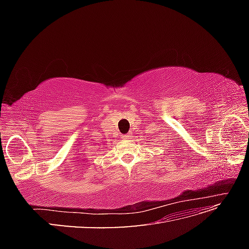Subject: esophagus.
<instances>
[{"label": "esophagus", "mask_w": 249, "mask_h": 249, "mask_svg": "<svg viewBox=\"0 0 249 249\" xmlns=\"http://www.w3.org/2000/svg\"><path fill=\"white\" fill-rule=\"evenodd\" d=\"M131 137H132V133H129V134L124 135L123 139H124V140H127V139H131Z\"/></svg>", "instance_id": "1"}]
</instances>
